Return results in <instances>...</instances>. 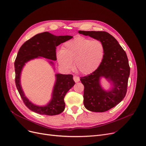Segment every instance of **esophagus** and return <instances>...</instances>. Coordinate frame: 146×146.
<instances>
[{"label":"esophagus","instance_id":"obj_1","mask_svg":"<svg viewBox=\"0 0 146 146\" xmlns=\"http://www.w3.org/2000/svg\"><path fill=\"white\" fill-rule=\"evenodd\" d=\"M73 80H74L76 83H77V82L80 81V78L78 76H73Z\"/></svg>","mask_w":146,"mask_h":146}]
</instances>
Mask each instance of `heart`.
<instances>
[{
    "label": "heart",
    "instance_id": "1",
    "mask_svg": "<svg viewBox=\"0 0 146 146\" xmlns=\"http://www.w3.org/2000/svg\"><path fill=\"white\" fill-rule=\"evenodd\" d=\"M104 55V46L98 40H91L82 36L75 37L66 42L56 58L61 68L70 70L74 61L77 70L83 74H89L96 70Z\"/></svg>",
    "mask_w": 146,
    "mask_h": 146
}]
</instances>
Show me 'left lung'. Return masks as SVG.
Returning <instances> with one entry per match:
<instances>
[{
  "mask_svg": "<svg viewBox=\"0 0 146 146\" xmlns=\"http://www.w3.org/2000/svg\"><path fill=\"white\" fill-rule=\"evenodd\" d=\"M100 41L104 46V55L96 70L80 78L84 85V104L85 108L94 112H104L121 101L127 91L130 74L128 59L117 40L106 31H79ZM103 77L112 85L110 90L102 88L100 79Z\"/></svg>",
  "mask_w": 146,
  "mask_h": 146,
  "instance_id": "1",
  "label": "left lung"
}]
</instances>
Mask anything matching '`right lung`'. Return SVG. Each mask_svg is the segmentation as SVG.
<instances>
[{"mask_svg":"<svg viewBox=\"0 0 146 146\" xmlns=\"http://www.w3.org/2000/svg\"><path fill=\"white\" fill-rule=\"evenodd\" d=\"M72 36H55L49 32H43L34 36L27 40L18 50L14 63L15 84L19 94L28 108L35 113L49 116L58 115L65 109L64 97L75 82L72 74H56V80L52 94V98L46 105L39 106L34 104L25 96L21 85V73L26 63L41 57L56 61V48L61 43L70 39ZM54 66L52 61H48Z\"/></svg>","mask_w":146,"mask_h":146,"instance_id":"right-lung-1","label":"right lung"}]
</instances>
